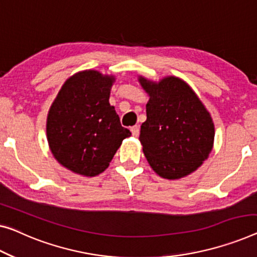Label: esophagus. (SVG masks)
<instances>
[{"label": "esophagus", "instance_id": "34e87169", "mask_svg": "<svg viewBox=\"0 0 257 257\" xmlns=\"http://www.w3.org/2000/svg\"><path fill=\"white\" fill-rule=\"evenodd\" d=\"M130 132H132L133 136L137 137L140 135V127H139V125H134V127L130 128Z\"/></svg>", "mask_w": 257, "mask_h": 257}]
</instances>
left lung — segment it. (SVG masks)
<instances>
[{"instance_id": "obj_1", "label": "left lung", "mask_w": 257, "mask_h": 257, "mask_svg": "<svg viewBox=\"0 0 257 257\" xmlns=\"http://www.w3.org/2000/svg\"><path fill=\"white\" fill-rule=\"evenodd\" d=\"M147 92V121L141 125L144 156L159 177L178 180L193 173L211 152L214 124L209 110L181 78L152 82L139 76Z\"/></svg>"}]
</instances>
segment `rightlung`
Returning <instances> with one entry per match:
<instances>
[{"instance_id":"right-lung-1","label":"right lung","mask_w":257,"mask_h":257,"mask_svg":"<svg viewBox=\"0 0 257 257\" xmlns=\"http://www.w3.org/2000/svg\"><path fill=\"white\" fill-rule=\"evenodd\" d=\"M115 77L97 70L70 76L48 110L46 133L51 152L67 170L95 177L109 166L132 133L120 123L109 94Z\"/></svg>"}]
</instances>
